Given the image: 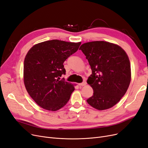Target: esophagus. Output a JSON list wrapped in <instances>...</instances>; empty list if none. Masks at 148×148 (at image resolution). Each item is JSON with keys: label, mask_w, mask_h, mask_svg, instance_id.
<instances>
[{"label": "esophagus", "mask_w": 148, "mask_h": 148, "mask_svg": "<svg viewBox=\"0 0 148 148\" xmlns=\"http://www.w3.org/2000/svg\"><path fill=\"white\" fill-rule=\"evenodd\" d=\"M86 81H84V82H83V83L78 84V86H86Z\"/></svg>", "instance_id": "obj_1"}]
</instances>
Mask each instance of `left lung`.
Here are the masks:
<instances>
[{
	"mask_svg": "<svg viewBox=\"0 0 148 148\" xmlns=\"http://www.w3.org/2000/svg\"><path fill=\"white\" fill-rule=\"evenodd\" d=\"M79 49L86 56L92 70L87 83L94 93L87 102L98 110L111 108L124 95L130 83L128 56L120 46L104 41L83 43Z\"/></svg>",
	"mask_w": 148,
	"mask_h": 148,
	"instance_id": "left-lung-1",
	"label": "left lung"
}]
</instances>
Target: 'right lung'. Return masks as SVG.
Returning <instances> with one entry per match:
<instances>
[{
	"instance_id": "obj_1",
	"label": "right lung",
	"mask_w": 148,
	"mask_h": 148,
	"mask_svg": "<svg viewBox=\"0 0 148 148\" xmlns=\"http://www.w3.org/2000/svg\"><path fill=\"white\" fill-rule=\"evenodd\" d=\"M81 43L52 40L29 50L24 62V83L29 95L42 108L56 111L68 102L75 88L60 77L65 74L64 61L77 51Z\"/></svg>"
}]
</instances>
